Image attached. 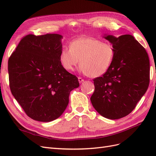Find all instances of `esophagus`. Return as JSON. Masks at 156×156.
<instances>
[{"instance_id":"obj_1","label":"esophagus","mask_w":156,"mask_h":156,"mask_svg":"<svg viewBox=\"0 0 156 156\" xmlns=\"http://www.w3.org/2000/svg\"><path fill=\"white\" fill-rule=\"evenodd\" d=\"M78 80H79V82L80 83H83L84 81V79L83 78H81V77H78Z\"/></svg>"}]
</instances>
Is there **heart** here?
<instances>
[{"label":"heart","instance_id":"1","mask_svg":"<svg viewBox=\"0 0 156 156\" xmlns=\"http://www.w3.org/2000/svg\"><path fill=\"white\" fill-rule=\"evenodd\" d=\"M69 48L60 51L59 60L67 71H73L80 63L79 71L90 77H98L109 69L115 56L111 44L92 37H81L70 42Z\"/></svg>","mask_w":156,"mask_h":156}]
</instances>
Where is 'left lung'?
Listing matches in <instances>:
<instances>
[{"label":"left lung","instance_id":"8db88e82","mask_svg":"<svg viewBox=\"0 0 156 156\" xmlns=\"http://www.w3.org/2000/svg\"><path fill=\"white\" fill-rule=\"evenodd\" d=\"M104 37L112 44L115 56L107 72L93 80L95 90L90 100L99 114L116 120L128 115L147 90L150 61L147 52L133 36Z\"/></svg>","mask_w":156,"mask_h":156}]
</instances>
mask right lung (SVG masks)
Instances as JSON below:
<instances>
[{"label":"right lung","mask_w":156,"mask_h":156,"mask_svg":"<svg viewBox=\"0 0 156 156\" xmlns=\"http://www.w3.org/2000/svg\"><path fill=\"white\" fill-rule=\"evenodd\" d=\"M62 36L23 37L8 60L12 95L32 119L51 122L62 115L70 92L79 87L77 77L59 60Z\"/></svg>","instance_id":"obj_1"}]
</instances>
